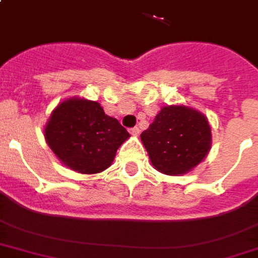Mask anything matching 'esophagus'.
Instances as JSON below:
<instances>
[{"mask_svg": "<svg viewBox=\"0 0 258 258\" xmlns=\"http://www.w3.org/2000/svg\"><path fill=\"white\" fill-rule=\"evenodd\" d=\"M139 132H140L139 126H135V127H132V129H131L132 135H139Z\"/></svg>", "mask_w": 258, "mask_h": 258, "instance_id": "1", "label": "esophagus"}]
</instances>
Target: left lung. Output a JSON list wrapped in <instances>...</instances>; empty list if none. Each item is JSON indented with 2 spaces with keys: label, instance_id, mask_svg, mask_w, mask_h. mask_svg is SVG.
<instances>
[{
  "label": "left lung",
  "instance_id": "obj_1",
  "mask_svg": "<svg viewBox=\"0 0 258 258\" xmlns=\"http://www.w3.org/2000/svg\"><path fill=\"white\" fill-rule=\"evenodd\" d=\"M141 141L158 171L181 175L195 168L211 148V126L204 114L186 106H166Z\"/></svg>",
  "mask_w": 258,
  "mask_h": 258
}]
</instances>
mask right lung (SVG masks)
<instances>
[{
	"mask_svg": "<svg viewBox=\"0 0 258 258\" xmlns=\"http://www.w3.org/2000/svg\"><path fill=\"white\" fill-rule=\"evenodd\" d=\"M129 133L98 102L71 98L55 107L44 126V139L67 167L96 174L111 166Z\"/></svg>",
	"mask_w": 258,
	"mask_h": 258,
	"instance_id": "right-lung-1",
	"label": "right lung"
}]
</instances>
